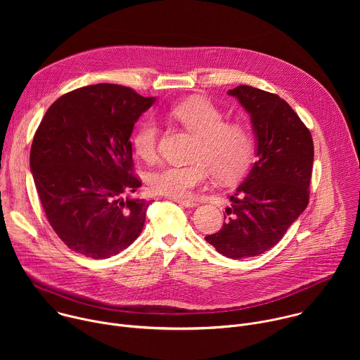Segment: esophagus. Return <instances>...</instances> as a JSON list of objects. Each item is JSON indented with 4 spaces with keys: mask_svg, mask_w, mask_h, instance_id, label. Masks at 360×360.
<instances>
[{
    "mask_svg": "<svg viewBox=\"0 0 360 360\" xmlns=\"http://www.w3.org/2000/svg\"><path fill=\"white\" fill-rule=\"evenodd\" d=\"M174 200L178 202L179 205H182V207H185V208H195L198 205L195 200H191V199H176V198H174Z\"/></svg>",
    "mask_w": 360,
    "mask_h": 360,
    "instance_id": "34e87169",
    "label": "esophagus"
}]
</instances>
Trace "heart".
Wrapping results in <instances>:
<instances>
[{
  "mask_svg": "<svg viewBox=\"0 0 360 360\" xmlns=\"http://www.w3.org/2000/svg\"><path fill=\"white\" fill-rule=\"evenodd\" d=\"M169 115L196 136L189 165H165L149 175L150 189L171 198L182 199L207 184L211 172L218 182L240 178L253 157V136L248 127L226 122L225 115L212 102L192 98L171 108ZM160 125L148 117L139 122L132 146L136 155L155 161L158 153Z\"/></svg>",
  "mask_w": 360,
  "mask_h": 360,
  "instance_id": "1",
  "label": "heart"
}]
</instances>
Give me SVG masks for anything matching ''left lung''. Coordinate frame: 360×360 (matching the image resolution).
I'll list each match as a JSON object with an SVG mask.
<instances>
[{"label":"left lung","mask_w":360,"mask_h":360,"mask_svg":"<svg viewBox=\"0 0 360 360\" xmlns=\"http://www.w3.org/2000/svg\"><path fill=\"white\" fill-rule=\"evenodd\" d=\"M228 94L250 115L258 161L231 196L222 229L205 239L226 258L243 259L274 248L307 207L314 141L276 94L249 85Z\"/></svg>","instance_id":"left-lung-1"}]
</instances>
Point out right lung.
Segmentation results:
<instances>
[{
  "mask_svg": "<svg viewBox=\"0 0 360 360\" xmlns=\"http://www.w3.org/2000/svg\"><path fill=\"white\" fill-rule=\"evenodd\" d=\"M153 96L96 84L60 96L31 145L30 168L45 217L74 252L107 259L142 232L149 202L132 196V129Z\"/></svg>",
  "mask_w": 360,
  "mask_h": 360,
  "instance_id": "add662e5",
  "label": "right lung"
}]
</instances>
